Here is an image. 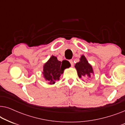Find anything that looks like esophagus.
Returning a JSON list of instances; mask_svg holds the SVG:
<instances>
[{"mask_svg":"<svg viewBox=\"0 0 125 125\" xmlns=\"http://www.w3.org/2000/svg\"><path fill=\"white\" fill-rule=\"evenodd\" d=\"M69 62L71 63V66H73V65H74V62H73L72 60H69Z\"/></svg>","mask_w":125,"mask_h":125,"instance_id":"obj_1","label":"esophagus"}]
</instances>
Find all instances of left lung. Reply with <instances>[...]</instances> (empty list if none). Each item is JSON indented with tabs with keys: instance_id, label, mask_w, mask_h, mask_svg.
Listing matches in <instances>:
<instances>
[{
	"instance_id": "left-lung-1",
	"label": "left lung",
	"mask_w": 125,
	"mask_h": 125,
	"mask_svg": "<svg viewBox=\"0 0 125 125\" xmlns=\"http://www.w3.org/2000/svg\"><path fill=\"white\" fill-rule=\"evenodd\" d=\"M77 72V74L79 78L91 77L92 74H94L93 67L88 62L86 58L84 55H82L80 58V61L77 62L74 66Z\"/></svg>"
}]
</instances>
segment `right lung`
Wrapping results in <instances>:
<instances>
[{
  "instance_id": "1",
  "label": "right lung",
  "mask_w": 125,
  "mask_h": 125,
  "mask_svg": "<svg viewBox=\"0 0 125 125\" xmlns=\"http://www.w3.org/2000/svg\"><path fill=\"white\" fill-rule=\"evenodd\" d=\"M68 66L65 62L61 63L57 60V57L52 56L43 65L42 72L45 81L50 85L54 84L57 80H60L61 75L63 74L65 69Z\"/></svg>"
}]
</instances>
